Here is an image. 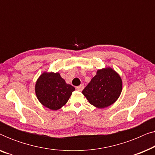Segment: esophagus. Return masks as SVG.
I'll return each instance as SVG.
<instances>
[{
	"instance_id": "esophagus-1",
	"label": "esophagus",
	"mask_w": 155,
	"mask_h": 155,
	"mask_svg": "<svg viewBox=\"0 0 155 155\" xmlns=\"http://www.w3.org/2000/svg\"><path fill=\"white\" fill-rule=\"evenodd\" d=\"M84 89V84H80V85L76 87V90L78 91H80V92H81V91L83 90Z\"/></svg>"
}]
</instances>
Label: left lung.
<instances>
[{"label":"left lung","mask_w":155,"mask_h":155,"mask_svg":"<svg viewBox=\"0 0 155 155\" xmlns=\"http://www.w3.org/2000/svg\"><path fill=\"white\" fill-rule=\"evenodd\" d=\"M122 88L119 74L111 67H106L97 70L96 75L82 92L90 104L98 109H104L116 102Z\"/></svg>","instance_id":"obj_1"}]
</instances>
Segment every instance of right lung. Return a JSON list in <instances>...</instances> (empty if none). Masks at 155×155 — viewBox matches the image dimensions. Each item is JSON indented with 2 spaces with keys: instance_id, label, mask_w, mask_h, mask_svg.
Wrapping results in <instances>:
<instances>
[{
  "instance_id": "add662e5",
  "label": "right lung",
  "mask_w": 155,
  "mask_h": 155,
  "mask_svg": "<svg viewBox=\"0 0 155 155\" xmlns=\"http://www.w3.org/2000/svg\"><path fill=\"white\" fill-rule=\"evenodd\" d=\"M73 91L75 87L67 84L59 73L44 72L35 84V94L38 100L53 111L63 107Z\"/></svg>"
}]
</instances>
